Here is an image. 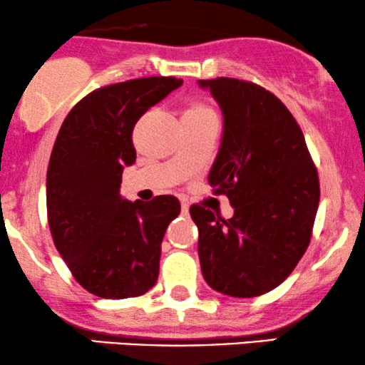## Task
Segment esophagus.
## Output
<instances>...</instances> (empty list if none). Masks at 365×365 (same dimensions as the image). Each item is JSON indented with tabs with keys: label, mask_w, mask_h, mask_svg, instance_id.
Here are the masks:
<instances>
[{
	"label": "esophagus",
	"mask_w": 365,
	"mask_h": 365,
	"mask_svg": "<svg viewBox=\"0 0 365 365\" xmlns=\"http://www.w3.org/2000/svg\"><path fill=\"white\" fill-rule=\"evenodd\" d=\"M181 211H182V214H187L189 212V204L184 201V199L181 201Z\"/></svg>",
	"instance_id": "obj_1"
}]
</instances>
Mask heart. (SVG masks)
Segmentation results:
<instances>
[{
  "instance_id": "b5f03b06",
  "label": "heart",
  "mask_w": 365,
  "mask_h": 365,
  "mask_svg": "<svg viewBox=\"0 0 365 365\" xmlns=\"http://www.w3.org/2000/svg\"><path fill=\"white\" fill-rule=\"evenodd\" d=\"M182 118H191V119H207V118H216V113L211 106L204 103H192L186 111H184Z\"/></svg>"
}]
</instances>
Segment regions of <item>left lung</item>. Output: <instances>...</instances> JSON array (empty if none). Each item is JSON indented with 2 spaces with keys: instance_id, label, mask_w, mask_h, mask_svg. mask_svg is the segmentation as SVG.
Listing matches in <instances>:
<instances>
[{
  "instance_id": "8db88e82",
  "label": "left lung",
  "mask_w": 365,
  "mask_h": 365,
  "mask_svg": "<svg viewBox=\"0 0 365 365\" xmlns=\"http://www.w3.org/2000/svg\"><path fill=\"white\" fill-rule=\"evenodd\" d=\"M197 84L224 118L209 184L234 207L231 219L189 209L202 276L226 296H261L286 281L311 241L321 196L316 166L297 121L272 93L234 78Z\"/></svg>"
}]
</instances>
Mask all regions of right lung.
Masks as SVG:
<instances>
[{"label":"right lung","mask_w":365,"mask_h":365,"mask_svg":"<svg viewBox=\"0 0 365 365\" xmlns=\"http://www.w3.org/2000/svg\"><path fill=\"white\" fill-rule=\"evenodd\" d=\"M182 79H129L89 93L64 119L46 176L48 222L81 286L104 299L143 296L158 281L164 232L181 212L174 196L151 202L119 194L136 161L133 129Z\"/></svg>","instance_id":"obj_1"}]
</instances>
